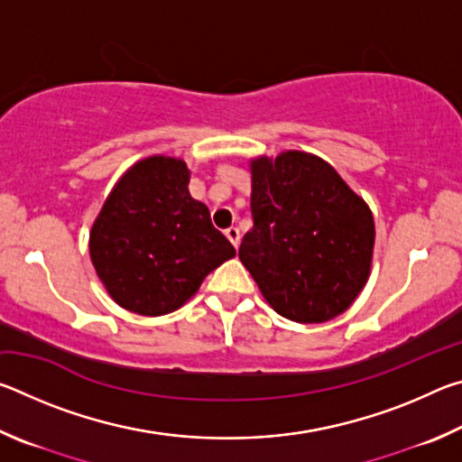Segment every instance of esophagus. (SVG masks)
I'll list each match as a JSON object with an SVG mask.
<instances>
[{"label":"esophagus","instance_id":"1","mask_svg":"<svg viewBox=\"0 0 462 462\" xmlns=\"http://www.w3.org/2000/svg\"><path fill=\"white\" fill-rule=\"evenodd\" d=\"M224 234H226V238H228V240L232 242V246H234V248H238V246H240V230L236 228V226H230V228L226 230Z\"/></svg>","mask_w":462,"mask_h":462}]
</instances>
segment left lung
Instances as JSON below:
<instances>
[{"mask_svg":"<svg viewBox=\"0 0 462 462\" xmlns=\"http://www.w3.org/2000/svg\"><path fill=\"white\" fill-rule=\"evenodd\" d=\"M250 212L238 256L269 306L297 324L346 311L371 275L374 220L361 195L319 156H254Z\"/></svg>","mask_w":462,"mask_h":462,"instance_id":"left-lung-1","label":"left lung"}]
</instances>
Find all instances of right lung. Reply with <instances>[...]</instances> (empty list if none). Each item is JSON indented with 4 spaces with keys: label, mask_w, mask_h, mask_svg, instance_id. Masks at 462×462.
Masks as SVG:
<instances>
[{
    "label": "right lung",
    "mask_w": 462,
    "mask_h": 462,
    "mask_svg": "<svg viewBox=\"0 0 462 462\" xmlns=\"http://www.w3.org/2000/svg\"><path fill=\"white\" fill-rule=\"evenodd\" d=\"M189 177L177 156L140 159L118 179L91 226L93 269L107 295L132 314H171L236 256L206 203L191 198Z\"/></svg>",
    "instance_id": "add662e5"
}]
</instances>
